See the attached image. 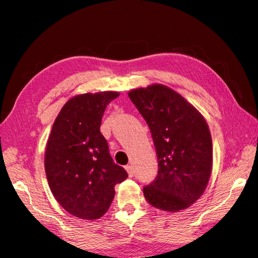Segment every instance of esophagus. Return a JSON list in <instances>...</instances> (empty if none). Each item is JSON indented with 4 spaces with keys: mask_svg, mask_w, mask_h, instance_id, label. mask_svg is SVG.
<instances>
[{
    "mask_svg": "<svg viewBox=\"0 0 258 258\" xmlns=\"http://www.w3.org/2000/svg\"><path fill=\"white\" fill-rule=\"evenodd\" d=\"M125 169H126V171H127V174H128L130 177H133L134 176V169H133L132 166H131V165L125 166Z\"/></svg>",
    "mask_w": 258,
    "mask_h": 258,
    "instance_id": "34e87169",
    "label": "esophagus"
}]
</instances>
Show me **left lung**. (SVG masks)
<instances>
[{"label":"left lung","mask_w":258,"mask_h":258,"mask_svg":"<svg viewBox=\"0 0 258 258\" xmlns=\"http://www.w3.org/2000/svg\"><path fill=\"white\" fill-rule=\"evenodd\" d=\"M130 99L147 121L158 158V175L143 187L154 208L184 210L207 188L212 139L207 121L179 93L162 84L135 89Z\"/></svg>","instance_id":"obj_1"}]
</instances>
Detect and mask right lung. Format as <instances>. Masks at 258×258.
Segmentation results:
<instances>
[{
	"mask_svg": "<svg viewBox=\"0 0 258 258\" xmlns=\"http://www.w3.org/2000/svg\"><path fill=\"white\" fill-rule=\"evenodd\" d=\"M119 93L76 96L54 121L45 152V170L56 201L74 217L95 220L109 209L115 185L127 178L109 154L100 133L107 105Z\"/></svg>",
	"mask_w": 258,
	"mask_h": 258,
	"instance_id": "obj_1",
	"label": "right lung"
}]
</instances>
